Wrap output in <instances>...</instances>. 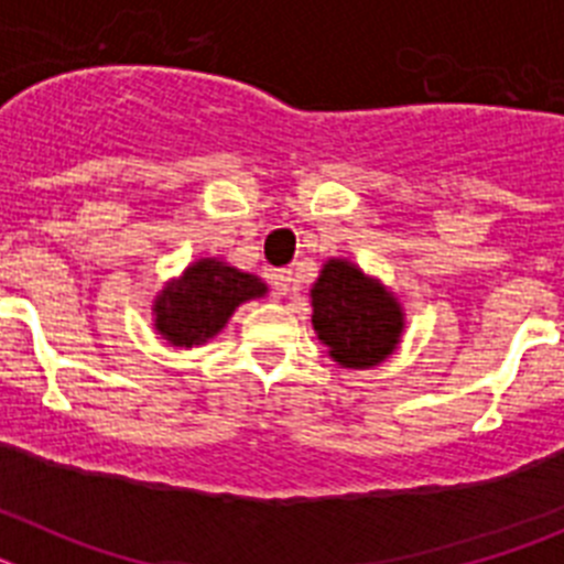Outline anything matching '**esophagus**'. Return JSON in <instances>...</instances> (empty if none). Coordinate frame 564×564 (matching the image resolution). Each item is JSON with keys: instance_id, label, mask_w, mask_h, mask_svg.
Segmentation results:
<instances>
[{"instance_id": "34e87169", "label": "esophagus", "mask_w": 564, "mask_h": 564, "mask_svg": "<svg viewBox=\"0 0 564 564\" xmlns=\"http://www.w3.org/2000/svg\"><path fill=\"white\" fill-rule=\"evenodd\" d=\"M271 285L276 291V296H291L296 291V279H293L291 268H279V271L271 273Z\"/></svg>"}]
</instances>
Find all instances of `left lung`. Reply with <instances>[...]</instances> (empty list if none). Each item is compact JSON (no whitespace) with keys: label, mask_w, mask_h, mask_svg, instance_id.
I'll return each mask as SVG.
<instances>
[{"label":"left lung","mask_w":564,"mask_h":564,"mask_svg":"<svg viewBox=\"0 0 564 564\" xmlns=\"http://www.w3.org/2000/svg\"><path fill=\"white\" fill-rule=\"evenodd\" d=\"M311 305L313 330L338 367L370 370L401 344L406 318L395 293L347 259H327L322 265Z\"/></svg>","instance_id":"left-lung-1"}]
</instances>
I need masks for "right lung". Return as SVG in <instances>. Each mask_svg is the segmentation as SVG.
<instances>
[{"label": "right lung", "mask_w": 564, "mask_h": 564, "mask_svg": "<svg viewBox=\"0 0 564 564\" xmlns=\"http://www.w3.org/2000/svg\"><path fill=\"white\" fill-rule=\"evenodd\" d=\"M268 285L217 257L197 259L181 276L169 279L154 296V330L172 347L206 344L234 316L242 302L265 296Z\"/></svg>", "instance_id": "right-lung-1"}]
</instances>
